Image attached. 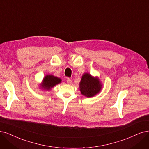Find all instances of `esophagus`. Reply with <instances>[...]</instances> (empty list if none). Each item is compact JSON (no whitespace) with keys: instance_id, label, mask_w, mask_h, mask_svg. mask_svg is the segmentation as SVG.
I'll return each mask as SVG.
<instances>
[{"instance_id":"1","label":"esophagus","mask_w":149,"mask_h":149,"mask_svg":"<svg viewBox=\"0 0 149 149\" xmlns=\"http://www.w3.org/2000/svg\"><path fill=\"white\" fill-rule=\"evenodd\" d=\"M72 82V81L71 79H67V83H68V84H71Z\"/></svg>"}]
</instances>
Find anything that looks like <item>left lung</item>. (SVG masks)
I'll return each mask as SVG.
<instances>
[{"label":"left lung","instance_id":"8db88e82","mask_svg":"<svg viewBox=\"0 0 149 149\" xmlns=\"http://www.w3.org/2000/svg\"><path fill=\"white\" fill-rule=\"evenodd\" d=\"M102 84L97 76L93 77L89 73H84L79 83L81 93L85 97L91 98L99 93L102 90Z\"/></svg>","mask_w":149,"mask_h":149}]
</instances>
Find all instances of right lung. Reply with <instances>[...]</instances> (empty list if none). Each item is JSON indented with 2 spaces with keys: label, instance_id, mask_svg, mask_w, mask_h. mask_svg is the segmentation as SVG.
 Listing matches in <instances>:
<instances>
[{
  "label": "right lung",
  "instance_id": "obj_1",
  "mask_svg": "<svg viewBox=\"0 0 149 149\" xmlns=\"http://www.w3.org/2000/svg\"><path fill=\"white\" fill-rule=\"evenodd\" d=\"M61 81L62 80L57 77L51 74H47L43 78L42 84H40V88L42 90L49 91L56 85L60 84Z\"/></svg>",
  "mask_w": 149,
  "mask_h": 149
}]
</instances>
